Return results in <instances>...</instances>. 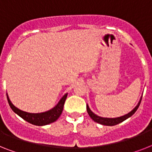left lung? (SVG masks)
<instances>
[{
    "label": "left lung",
    "mask_w": 152,
    "mask_h": 152,
    "mask_svg": "<svg viewBox=\"0 0 152 152\" xmlns=\"http://www.w3.org/2000/svg\"><path fill=\"white\" fill-rule=\"evenodd\" d=\"M141 99L139 101L138 104L136 106V107L133 110H131L130 113H128L127 114L124 116H122V117H117V118H105V117H99V116L96 115L95 113H94L93 112L90 110V109L89 108L88 105H86V110H87L88 114L90 115V117H91V119H93L95 122H97V123L100 124H103V125H107V126H113L116 125V124H118L121 123L122 121H125L126 119H127L128 117H130L131 116H132L134 113L136 112V110H137V108L139 107V106H140V104H141Z\"/></svg>",
    "instance_id": "1"
}]
</instances>
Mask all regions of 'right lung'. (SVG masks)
<instances>
[{
    "label": "right lung",
    "instance_id": "obj_1",
    "mask_svg": "<svg viewBox=\"0 0 152 152\" xmlns=\"http://www.w3.org/2000/svg\"><path fill=\"white\" fill-rule=\"evenodd\" d=\"M66 97H67V94H65L62 96L60 101L58 102V104L54 108H52V110H48V111L40 113H31L22 111L21 110H19L18 108L15 107V106L11 104V102L10 101L8 96L7 95V101H8L9 105H10L11 108L12 109V110L15 113H17L18 115L20 116L21 118L25 120L26 121L37 126L47 125L48 124L56 121L58 117H60L61 113H62Z\"/></svg>",
    "mask_w": 152,
    "mask_h": 152
}]
</instances>
